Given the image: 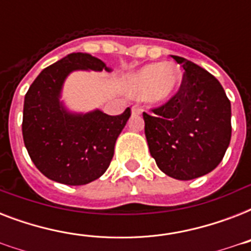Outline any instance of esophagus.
Here are the masks:
<instances>
[{
    "mask_svg": "<svg viewBox=\"0 0 251 251\" xmlns=\"http://www.w3.org/2000/svg\"><path fill=\"white\" fill-rule=\"evenodd\" d=\"M131 114L133 116H139V114H142V109L139 106H133L131 108Z\"/></svg>",
    "mask_w": 251,
    "mask_h": 251,
    "instance_id": "34e87169",
    "label": "esophagus"
}]
</instances>
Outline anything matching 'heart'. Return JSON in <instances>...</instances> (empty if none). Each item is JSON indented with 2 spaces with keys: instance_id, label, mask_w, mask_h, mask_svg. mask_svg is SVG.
I'll return each instance as SVG.
<instances>
[{
  "instance_id": "1",
  "label": "heart",
  "mask_w": 251,
  "mask_h": 251,
  "mask_svg": "<svg viewBox=\"0 0 251 251\" xmlns=\"http://www.w3.org/2000/svg\"><path fill=\"white\" fill-rule=\"evenodd\" d=\"M182 74L175 64H150L127 78L126 91L133 98H145L153 105L169 101L178 91Z\"/></svg>"
}]
</instances>
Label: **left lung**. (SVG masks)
I'll return each instance as SVG.
<instances>
[{
  "mask_svg": "<svg viewBox=\"0 0 251 251\" xmlns=\"http://www.w3.org/2000/svg\"><path fill=\"white\" fill-rule=\"evenodd\" d=\"M172 58L185 70L182 83L165 105L143 113L145 134L159 169L187 181L214 171L226 155L230 101L212 74L186 58Z\"/></svg>",
  "mask_w": 251,
  "mask_h": 251,
  "instance_id": "left-lung-1",
  "label": "left lung"
}]
</instances>
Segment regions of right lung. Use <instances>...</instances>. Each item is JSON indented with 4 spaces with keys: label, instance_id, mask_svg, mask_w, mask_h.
Segmentation results:
<instances>
[{
    "label": "right lung",
    "instance_id": "add662e5",
    "mask_svg": "<svg viewBox=\"0 0 251 251\" xmlns=\"http://www.w3.org/2000/svg\"><path fill=\"white\" fill-rule=\"evenodd\" d=\"M112 72L88 53H70L37 75L23 105V141L31 160L52 181L79 186L101 177L110 164L118 135L130 118L100 109L74 112L62 100L73 72Z\"/></svg>",
    "mask_w": 251,
    "mask_h": 251
}]
</instances>
